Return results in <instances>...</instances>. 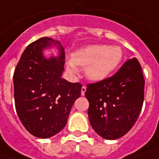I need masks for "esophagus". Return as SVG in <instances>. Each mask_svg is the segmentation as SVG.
Segmentation results:
<instances>
[{
    "instance_id": "1",
    "label": "esophagus",
    "mask_w": 159,
    "mask_h": 159,
    "mask_svg": "<svg viewBox=\"0 0 159 159\" xmlns=\"http://www.w3.org/2000/svg\"><path fill=\"white\" fill-rule=\"evenodd\" d=\"M85 91H86V87H85V86H83V87H82V89H81V95H85Z\"/></svg>"
}]
</instances>
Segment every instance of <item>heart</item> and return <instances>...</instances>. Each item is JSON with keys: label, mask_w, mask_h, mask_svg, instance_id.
Instances as JSON below:
<instances>
[{"label": "heart", "mask_w": 159, "mask_h": 159, "mask_svg": "<svg viewBox=\"0 0 159 159\" xmlns=\"http://www.w3.org/2000/svg\"><path fill=\"white\" fill-rule=\"evenodd\" d=\"M123 58V52L119 46L95 45L76 52L67 63V70L71 74L78 73L76 65L86 67L85 74L89 80L102 81L114 71Z\"/></svg>", "instance_id": "obj_1"}]
</instances>
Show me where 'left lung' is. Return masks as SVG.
I'll return each mask as SVG.
<instances>
[{
  "label": "left lung",
  "instance_id": "left-lung-1",
  "mask_svg": "<svg viewBox=\"0 0 159 159\" xmlns=\"http://www.w3.org/2000/svg\"><path fill=\"white\" fill-rule=\"evenodd\" d=\"M87 87L88 114L96 134L106 139L127 134L144 102L145 79L139 61L135 57L127 60L114 76Z\"/></svg>",
  "mask_w": 159,
  "mask_h": 159
}]
</instances>
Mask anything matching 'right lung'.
Here are the masks:
<instances>
[{"label":"right lung","mask_w":159,"mask_h":159,"mask_svg":"<svg viewBox=\"0 0 159 159\" xmlns=\"http://www.w3.org/2000/svg\"><path fill=\"white\" fill-rule=\"evenodd\" d=\"M52 45L59 48V56L45 58L43 50ZM64 63L60 43L44 37L25 49L14 70L16 112L25 129L35 137L47 139L58 134L81 95V83L62 78Z\"/></svg>","instance_id":"obj_1"}]
</instances>
